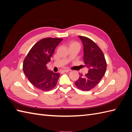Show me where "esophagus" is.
<instances>
[{
	"label": "esophagus",
	"instance_id": "obj_1",
	"mask_svg": "<svg viewBox=\"0 0 132 132\" xmlns=\"http://www.w3.org/2000/svg\"><path fill=\"white\" fill-rule=\"evenodd\" d=\"M69 70H62V71L63 72H69Z\"/></svg>",
	"mask_w": 132,
	"mask_h": 132
}]
</instances>
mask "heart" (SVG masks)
I'll return each instance as SVG.
<instances>
[{
    "instance_id": "b5f03b06",
    "label": "heart",
    "mask_w": 132,
    "mask_h": 132,
    "mask_svg": "<svg viewBox=\"0 0 132 132\" xmlns=\"http://www.w3.org/2000/svg\"><path fill=\"white\" fill-rule=\"evenodd\" d=\"M72 44H77V45H79L77 43H75V42H73V43H72L71 44V45H72Z\"/></svg>"
}]
</instances>
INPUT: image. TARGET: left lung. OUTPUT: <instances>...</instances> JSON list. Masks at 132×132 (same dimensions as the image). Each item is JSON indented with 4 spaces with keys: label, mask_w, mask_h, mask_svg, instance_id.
I'll return each mask as SVG.
<instances>
[{
    "label": "left lung",
    "mask_w": 132,
    "mask_h": 132,
    "mask_svg": "<svg viewBox=\"0 0 132 132\" xmlns=\"http://www.w3.org/2000/svg\"><path fill=\"white\" fill-rule=\"evenodd\" d=\"M83 45V61L88 69V73L80 74L75 86L83 91L96 87L105 73L106 63L103 52L96 43L85 36H79Z\"/></svg>",
    "instance_id": "obj_1"
}]
</instances>
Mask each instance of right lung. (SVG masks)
Instances as JSON below:
<instances>
[{
    "label": "right lung",
    "instance_id": "add662e5",
    "mask_svg": "<svg viewBox=\"0 0 132 132\" xmlns=\"http://www.w3.org/2000/svg\"><path fill=\"white\" fill-rule=\"evenodd\" d=\"M62 38H45L35 44L25 58L23 71L29 82L38 89L50 91L57 85L60 74L47 68L55 47Z\"/></svg>",
    "mask_w": 132,
    "mask_h": 132
}]
</instances>
